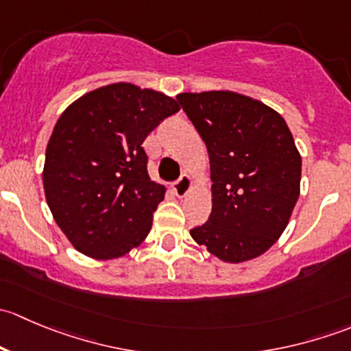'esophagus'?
Instances as JSON below:
<instances>
[{"mask_svg": "<svg viewBox=\"0 0 351 351\" xmlns=\"http://www.w3.org/2000/svg\"><path fill=\"white\" fill-rule=\"evenodd\" d=\"M190 190H192V178L189 175H182L173 183V192L176 193V197H185Z\"/></svg>", "mask_w": 351, "mask_h": 351, "instance_id": "34e87169", "label": "esophagus"}]
</instances>
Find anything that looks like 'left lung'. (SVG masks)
Wrapping results in <instances>:
<instances>
[{"label":"left lung","instance_id":"1","mask_svg":"<svg viewBox=\"0 0 351 351\" xmlns=\"http://www.w3.org/2000/svg\"><path fill=\"white\" fill-rule=\"evenodd\" d=\"M176 100L210 159L212 212L190 234L228 263L260 256L282 236L300 193L302 159L292 132L280 113L234 91Z\"/></svg>","mask_w":351,"mask_h":351}]
</instances>
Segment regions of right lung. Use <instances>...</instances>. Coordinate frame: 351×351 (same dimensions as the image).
<instances>
[{"instance_id":"add662e5","label":"right lung","mask_w":351,"mask_h":351,"mask_svg":"<svg viewBox=\"0 0 351 351\" xmlns=\"http://www.w3.org/2000/svg\"><path fill=\"white\" fill-rule=\"evenodd\" d=\"M178 110L165 93L113 83L83 95L59 117L45 151L44 192L80 253L113 260L149 234L166 189L147 175L143 143Z\"/></svg>"}]
</instances>
